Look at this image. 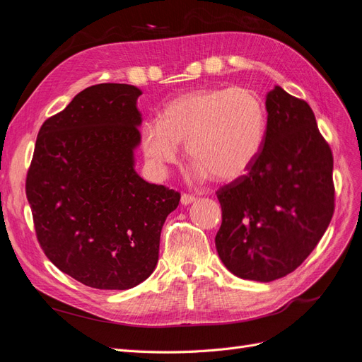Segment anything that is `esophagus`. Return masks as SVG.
<instances>
[{
    "instance_id": "1",
    "label": "esophagus",
    "mask_w": 362,
    "mask_h": 362,
    "mask_svg": "<svg viewBox=\"0 0 362 362\" xmlns=\"http://www.w3.org/2000/svg\"><path fill=\"white\" fill-rule=\"evenodd\" d=\"M194 201H196V198H194V196H192V194H182L181 196V204L182 205H190Z\"/></svg>"
}]
</instances>
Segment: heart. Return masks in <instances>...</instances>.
<instances>
[{
  "label": "heart",
  "instance_id": "1",
  "mask_svg": "<svg viewBox=\"0 0 362 362\" xmlns=\"http://www.w3.org/2000/svg\"><path fill=\"white\" fill-rule=\"evenodd\" d=\"M267 116L259 98L245 87L199 89L172 100L161 120L140 129L144 154L156 173L177 161L180 144L194 161L193 178L233 181L254 164L264 145Z\"/></svg>",
  "mask_w": 362,
  "mask_h": 362
}]
</instances>
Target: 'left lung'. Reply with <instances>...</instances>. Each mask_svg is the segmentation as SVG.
I'll return each mask as SVG.
<instances>
[{"label":"left lung","instance_id":"8db88e82","mask_svg":"<svg viewBox=\"0 0 362 362\" xmlns=\"http://www.w3.org/2000/svg\"><path fill=\"white\" fill-rule=\"evenodd\" d=\"M266 110L258 158L247 175L217 192L218 258L235 276L258 282L298 269L334 214V158L311 107L275 86Z\"/></svg>","mask_w":362,"mask_h":362}]
</instances>
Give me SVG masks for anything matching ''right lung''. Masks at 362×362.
I'll list each match as a JSON object with an SVG mask.
<instances>
[{"label": "right lung", "mask_w": 362, "mask_h": 362, "mask_svg": "<svg viewBox=\"0 0 362 362\" xmlns=\"http://www.w3.org/2000/svg\"><path fill=\"white\" fill-rule=\"evenodd\" d=\"M134 86L87 87L43 122L27 175L39 243L54 266L92 288L151 276L180 193L136 172L141 115Z\"/></svg>", "instance_id": "1"}]
</instances>
